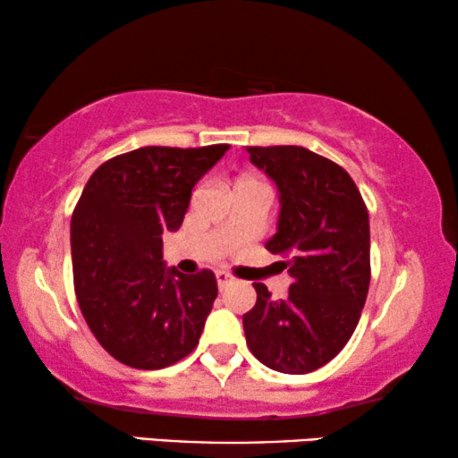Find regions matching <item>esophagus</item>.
<instances>
[{"mask_svg":"<svg viewBox=\"0 0 458 458\" xmlns=\"http://www.w3.org/2000/svg\"><path fill=\"white\" fill-rule=\"evenodd\" d=\"M233 281H235L233 275H229L227 271H216V284H218V287H221V290H225V287L233 284Z\"/></svg>","mask_w":458,"mask_h":458,"instance_id":"34e87169","label":"esophagus"}]
</instances>
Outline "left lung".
Returning a JSON list of instances; mask_svg holds the SVG:
<instances>
[{
    "label": "left lung",
    "instance_id": "obj_1",
    "mask_svg": "<svg viewBox=\"0 0 458 458\" xmlns=\"http://www.w3.org/2000/svg\"><path fill=\"white\" fill-rule=\"evenodd\" d=\"M279 191L277 233L267 250L287 259L285 300L254 284L243 315L248 348L262 365L304 375L340 354L359 325L371 281L369 212L340 165L300 146L246 148Z\"/></svg>",
    "mask_w": 458,
    "mask_h": 458
}]
</instances>
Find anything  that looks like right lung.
<instances>
[{"label":"right lung","mask_w":458,"mask_h":458,"mask_svg":"<svg viewBox=\"0 0 458 458\" xmlns=\"http://www.w3.org/2000/svg\"><path fill=\"white\" fill-rule=\"evenodd\" d=\"M227 149H133L104 162L81 193L71 221L74 292L91 334L123 365L165 369L198 346L216 277L166 268L162 235L181 227L193 185Z\"/></svg>","instance_id":"1"}]
</instances>
